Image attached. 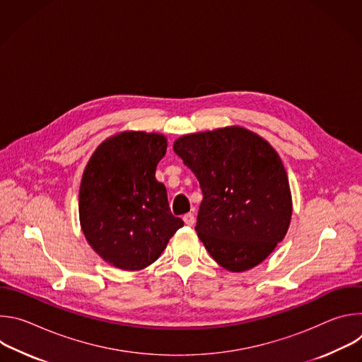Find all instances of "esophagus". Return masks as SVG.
I'll use <instances>...</instances> for the list:
<instances>
[{"instance_id":"1","label":"esophagus","mask_w":362,"mask_h":362,"mask_svg":"<svg viewBox=\"0 0 362 362\" xmlns=\"http://www.w3.org/2000/svg\"><path fill=\"white\" fill-rule=\"evenodd\" d=\"M183 221H185V223H186L187 226H193V225H194V215H193V214H186V215L183 216Z\"/></svg>"}]
</instances>
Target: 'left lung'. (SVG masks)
Returning <instances> with one entry per match:
<instances>
[{
    "label": "left lung",
    "mask_w": 362,
    "mask_h": 362,
    "mask_svg": "<svg viewBox=\"0 0 362 362\" xmlns=\"http://www.w3.org/2000/svg\"><path fill=\"white\" fill-rule=\"evenodd\" d=\"M173 150L203 193L194 229L206 250L230 272L259 265L282 242L292 216L279 154L238 126L182 136Z\"/></svg>",
    "instance_id": "8db88e82"
}]
</instances>
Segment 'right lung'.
<instances>
[{
	"label": "right lung",
	"mask_w": 362,
	"mask_h": 362,
	"mask_svg": "<svg viewBox=\"0 0 362 362\" xmlns=\"http://www.w3.org/2000/svg\"><path fill=\"white\" fill-rule=\"evenodd\" d=\"M163 134L123 132L103 141L80 185L78 215L90 246L107 264L139 271L153 264L183 226L154 177L166 154Z\"/></svg>",
	"instance_id": "add662e5"
}]
</instances>
